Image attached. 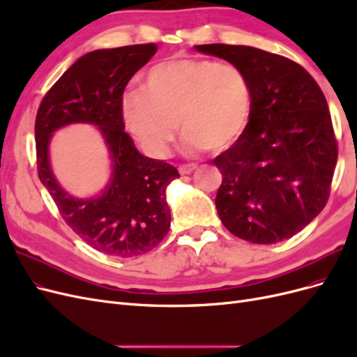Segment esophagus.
<instances>
[{
  "label": "esophagus",
  "instance_id": "1",
  "mask_svg": "<svg viewBox=\"0 0 357 357\" xmlns=\"http://www.w3.org/2000/svg\"><path fill=\"white\" fill-rule=\"evenodd\" d=\"M198 168L197 164H186V165H180L178 167V171L181 176H186V174H192L193 171H195Z\"/></svg>",
  "mask_w": 357,
  "mask_h": 357
}]
</instances>
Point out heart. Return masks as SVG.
Returning a JSON list of instances; mask_svg holds the SVG:
<instances>
[{
	"instance_id": "heart-1",
	"label": "heart",
	"mask_w": 357,
	"mask_h": 357,
	"mask_svg": "<svg viewBox=\"0 0 357 357\" xmlns=\"http://www.w3.org/2000/svg\"><path fill=\"white\" fill-rule=\"evenodd\" d=\"M252 88L243 70L211 59L171 58L149 68L143 91L122 100L125 126L142 147L164 156L177 125L188 152L231 147L245 131Z\"/></svg>"
}]
</instances>
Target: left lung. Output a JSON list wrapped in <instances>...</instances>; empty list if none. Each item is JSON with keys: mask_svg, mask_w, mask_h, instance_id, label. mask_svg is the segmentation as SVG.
I'll return each mask as SVG.
<instances>
[{"mask_svg": "<svg viewBox=\"0 0 357 357\" xmlns=\"http://www.w3.org/2000/svg\"><path fill=\"white\" fill-rule=\"evenodd\" d=\"M195 49L238 67L252 88L243 135L213 160L225 228L255 244L284 241L325 208L338 147L325 95L305 68L250 46Z\"/></svg>", "mask_w": 357, "mask_h": 357, "instance_id": "1", "label": "left lung"}]
</instances>
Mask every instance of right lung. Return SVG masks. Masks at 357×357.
<instances>
[{"label":"right lung","mask_w":357,"mask_h":357,"mask_svg":"<svg viewBox=\"0 0 357 357\" xmlns=\"http://www.w3.org/2000/svg\"><path fill=\"white\" fill-rule=\"evenodd\" d=\"M158 50L155 43L86 53L61 75L43 98L36 117L37 169L62 219L95 250L134 257L155 248L171 225L167 186L180 177L165 160L143 156L123 129L122 95L132 75ZM70 123L100 128L109 147L112 177L98 197H71L50 167L52 132Z\"/></svg>","instance_id":"1"}]
</instances>
